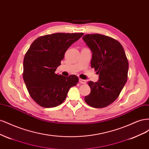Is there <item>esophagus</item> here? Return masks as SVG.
I'll return each mask as SVG.
<instances>
[{
	"instance_id": "34e87169",
	"label": "esophagus",
	"mask_w": 149,
	"mask_h": 149,
	"mask_svg": "<svg viewBox=\"0 0 149 149\" xmlns=\"http://www.w3.org/2000/svg\"><path fill=\"white\" fill-rule=\"evenodd\" d=\"M79 82L81 84H86V81L84 79H79Z\"/></svg>"
}]
</instances>
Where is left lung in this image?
Here are the masks:
<instances>
[{"label":"left lung","mask_w":149,"mask_h":149,"mask_svg":"<svg viewBox=\"0 0 149 149\" xmlns=\"http://www.w3.org/2000/svg\"><path fill=\"white\" fill-rule=\"evenodd\" d=\"M83 40L91 50V68L99 74L97 82L89 81L91 93L84 97L90 106L105 107L113 102L127 80L129 63L122 45L98 33L85 35Z\"/></svg>","instance_id":"left-lung-1"}]
</instances>
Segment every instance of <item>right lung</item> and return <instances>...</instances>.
<instances>
[{
  "label": "right lung",
  "mask_w": 149,
  "mask_h": 149,
  "mask_svg": "<svg viewBox=\"0 0 149 149\" xmlns=\"http://www.w3.org/2000/svg\"><path fill=\"white\" fill-rule=\"evenodd\" d=\"M83 33H56L35 40L24 60L23 78L31 97L43 107H56L63 102L68 92L78 83L76 75L55 73L66 51Z\"/></svg>",
  "instance_id": "right-lung-1"
}]
</instances>
